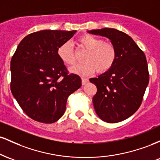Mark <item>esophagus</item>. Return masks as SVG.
Returning a JSON list of instances; mask_svg holds the SVG:
<instances>
[{"instance_id":"34e87169","label":"esophagus","mask_w":160,"mask_h":160,"mask_svg":"<svg viewBox=\"0 0 160 160\" xmlns=\"http://www.w3.org/2000/svg\"><path fill=\"white\" fill-rule=\"evenodd\" d=\"M89 82V79L85 78H82V85H85L86 83Z\"/></svg>"}]
</instances>
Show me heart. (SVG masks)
<instances>
[{
    "label": "heart",
    "instance_id": "heart-1",
    "mask_svg": "<svg viewBox=\"0 0 160 160\" xmlns=\"http://www.w3.org/2000/svg\"><path fill=\"white\" fill-rule=\"evenodd\" d=\"M80 47L88 49L84 57L85 62L78 64L70 71L78 75H91L95 71L104 73L108 71L114 64L117 51L112 43L104 42L103 40L91 34H83L79 38ZM57 54L64 63L74 65L76 63V56L74 46L71 41H65L58 47Z\"/></svg>",
    "mask_w": 160,
    "mask_h": 160
}]
</instances>
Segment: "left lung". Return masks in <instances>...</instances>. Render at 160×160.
Listing matches in <instances>:
<instances>
[{"label": "left lung", "mask_w": 160, "mask_h": 160, "mask_svg": "<svg viewBox=\"0 0 160 160\" xmlns=\"http://www.w3.org/2000/svg\"><path fill=\"white\" fill-rule=\"evenodd\" d=\"M88 32L106 37L117 51L111 68L97 78L89 79L97 87L92 98L95 111L104 122H121L135 113L142 102L149 82L146 56L126 33L109 28Z\"/></svg>", "instance_id": "8db88e82"}]
</instances>
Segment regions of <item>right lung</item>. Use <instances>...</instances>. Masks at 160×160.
<instances>
[{
	"label": "right lung",
	"instance_id": "right-lung-1",
	"mask_svg": "<svg viewBox=\"0 0 160 160\" xmlns=\"http://www.w3.org/2000/svg\"><path fill=\"white\" fill-rule=\"evenodd\" d=\"M77 31L43 30L19 43L10 62L12 94L32 120L52 123L64 114L68 96L81 86L77 74H68L57 54L58 47Z\"/></svg>",
	"mask_w": 160,
	"mask_h": 160
}]
</instances>
